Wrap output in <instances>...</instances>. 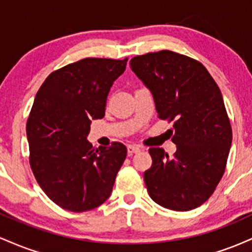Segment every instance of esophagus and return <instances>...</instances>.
Returning a JSON list of instances; mask_svg holds the SVG:
<instances>
[{"mask_svg":"<svg viewBox=\"0 0 252 252\" xmlns=\"http://www.w3.org/2000/svg\"><path fill=\"white\" fill-rule=\"evenodd\" d=\"M126 149H128V154H135V153H138L141 152V148L137 146H132V144H129L128 147H126Z\"/></svg>","mask_w":252,"mask_h":252,"instance_id":"obj_1","label":"esophagus"}]
</instances>
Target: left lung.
<instances>
[{
    "mask_svg": "<svg viewBox=\"0 0 252 252\" xmlns=\"http://www.w3.org/2000/svg\"><path fill=\"white\" fill-rule=\"evenodd\" d=\"M130 67L152 94L158 117L174 122V158L149 148L153 164L143 176L150 198L179 212L195 209L215 192L232 142L220 90L200 63L170 51L132 58Z\"/></svg>",
    "mask_w": 252,
    "mask_h": 252,
    "instance_id": "left-lung-1",
    "label": "left lung"
}]
</instances>
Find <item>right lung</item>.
I'll use <instances>...</instances> for the list:
<instances>
[{"mask_svg":"<svg viewBox=\"0 0 252 252\" xmlns=\"http://www.w3.org/2000/svg\"><path fill=\"white\" fill-rule=\"evenodd\" d=\"M128 59L86 58L46 78L27 122L31 167L37 184L54 204L85 212L111 195L126 158L120 142L94 148L88 141L92 120L105 115L112 84Z\"/></svg>","mask_w":252,"mask_h":252,"instance_id":"obj_1","label":"right lung"}]
</instances>
